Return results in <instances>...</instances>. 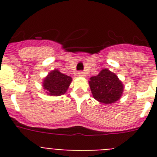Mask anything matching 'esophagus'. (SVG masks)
<instances>
[{
  "label": "esophagus",
  "mask_w": 157,
  "mask_h": 157,
  "mask_svg": "<svg viewBox=\"0 0 157 157\" xmlns=\"http://www.w3.org/2000/svg\"><path fill=\"white\" fill-rule=\"evenodd\" d=\"M78 76H81V77H85V76H86V73H85L83 71H80L78 72Z\"/></svg>",
  "instance_id": "34e87169"
}]
</instances>
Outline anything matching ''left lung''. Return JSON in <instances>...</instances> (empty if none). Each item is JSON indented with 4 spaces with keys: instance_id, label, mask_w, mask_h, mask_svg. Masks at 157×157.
<instances>
[{
    "instance_id": "obj_1",
    "label": "left lung",
    "mask_w": 157,
    "mask_h": 157,
    "mask_svg": "<svg viewBox=\"0 0 157 157\" xmlns=\"http://www.w3.org/2000/svg\"><path fill=\"white\" fill-rule=\"evenodd\" d=\"M89 84L94 98L105 104L117 102L124 90L117 75L107 69H103L98 75L90 77Z\"/></svg>"
}]
</instances>
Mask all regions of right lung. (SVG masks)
Listing matches in <instances>:
<instances>
[{
    "label": "right lung",
    "instance_id": "add662e5",
    "mask_svg": "<svg viewBox=\"0 0 157 157\" xmlns=\"http://www.w3.org/2000/svg\"><path fill=\"white\" fill-rule=\"evenodd\" d=\"M71 82V78L59 70H54L48 74L43 81V87L46 93L51 96H59L65 94Z\"/></svg>",
    "mask_w": 157,
    "mask_h": 157
}]
</instances>
